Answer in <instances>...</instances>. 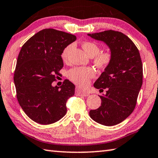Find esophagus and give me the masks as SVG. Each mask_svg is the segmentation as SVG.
Returning <instances> with one entry per match:
<instances>
[{
	"label": "esophagus",
	"mask_w": 158,
	"mask_h": 158,
	"mask_svg": "<svg viewBox=\"0 0 158 158\" xmlns=\"http://www.w3.org/2000/svg\"><path fill=\"white\" fill-rule=\"evenodd\" d=\"M76 93L78 94L81 95L82 96H88L89 95V93L87 92V91H85L84 89H82L81 88L77 87L76 88Z\"/></svg>",
	"instance_id": "34e87169"
}]
</instances>
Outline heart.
Here are the masks:
<instances>
[{
  "instance_id": "heart-1",
  "label": "heart",
  "mask_w": 158,
  "mask_h": 158,
  "mask_svg": "<svg viewBox=\"0 0 158 158\" xmlns=\"http://www.w3.org/2000/svg\"><path fill=\"white\" fill-rule=\"evenodd\" d=\"M71 44L66 46L62 52V57L64 61L67 60L69 52L72 48ZM82 48L84 49L85 52L89 55V57H92L96 56L100 51V48L98 44L91 41H85L82 44ZM111 61V55L107 52L101 53L96 56L94 62L98 67H106L109 64ZM94 71L90 67H75L71 69L68 71L69 78L73 81L75 83L79 85H85L89 82V80L94 76Z\"/></svg>"
}]
</instances>
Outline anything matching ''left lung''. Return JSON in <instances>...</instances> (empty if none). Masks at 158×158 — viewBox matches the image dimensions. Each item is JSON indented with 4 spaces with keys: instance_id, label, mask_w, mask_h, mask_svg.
Masks as SVG:
<instances>
[{
    "instance_id": "8db88e82",
    "label": "left lung",
    "mask_w": 158,
    "mask_h": 158,
    "mask_svg": "<svg viewBox=\"0 0 158 158\" xmlns=\"http://www.w3.org/2000/svg\"><path fill=\"white\" fill-rule=\"evenodd\" d=\"M108 47L111 61L94 86L106 93L98 95L101 106L90 110L92 119L101 125L112 126L122 122L136 106L142 85L143 68L139 52L131 40L114 30L87 34Z\"/></svg>"
}]
</instances>
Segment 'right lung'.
<instances>
[{"instance_id":"1","label":"right lung","mask_w":158,"mask_h":158,"mask_svg":"<svg viewBox=\"0 0 158 158\" xmlns=\"http://www.w3.org/2000/svg\"><path fill=\"white\" fill-rule=\"evenodd\" d=\"M76 40L73 35L48 28L36 33L22 46L14 82L19 105L35 122L48 125L66 114V101L75 94V85L67 80L61 87H53L52 82L64 66L62 51Z\"/></svg>"}]
</instances>
